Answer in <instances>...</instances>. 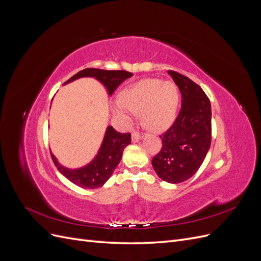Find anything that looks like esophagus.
Listing matches in <instances>:
<instances>
[{"label":"esophagus","mask_w":261,"mask_h":261,"mask_svg":"<svg viewBox=\"0 0 261 261\" xmlns=\"http://www.w3.org/2000/svg\"><path fill=\"white\" fill-rule=\"evenodd\" d=\"M140 139H141V135L139 133L134 132L132 134V141H133V143H137V141H139Z\"/></svg>","instance_id":"1"}]
</instances>
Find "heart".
<instances>
[{
  "instance_id": "heart-1",
  "label": "heart",
  "mask_w": 261,
  "mask_h": 261,
  "mask_svg": "<svg viewBox=\"0 0 261 261\" xmlns=\"http://www.w3.org/2000/svg\"><path fill=\"white\" fill-rule=\"evenodd\" d=\"M178 102V89L173 82L144 80L123 91L121 101L113 105V112L126 125L132 122L133 113H143L149 130L162 132L174 122Z\"/></svg>"
}]
</instances>
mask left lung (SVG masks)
Wrapping results in <instances>:
<instances>
[{
  "label": "left lung",
  "instance_id": "obj_1",
  "mask_svg": "<svg viewBox=\"0 0 261 261\" xmlns=\"http://www.w3.org/2000/svg\"><path fill=\"white\" fill-rule=\"evenodd\" d=\"M181 94L180 111L162 136L161 151L152 158L156 175L171 184L198 171L211 144V105L206 93L188 77L169 70Z\"/></svg>",
  "mask_w": 261,
  "mask_h": 261
}]
</instances>
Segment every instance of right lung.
<instances>
[{
	"mask_svg": "<svg viewBox=\"0 0 261 261\" xmlns=\"http://www.w3.org/2000/svg\"><path fill=\"white\" fill-rule=\"evenodd\" d=\"M133 74L126 70H106L99 68H86L75 74L64 84H69L83 77L96 78L106 87L109 96L124 81L132 77ZM130 144V134H122L116 132L112 126H108L103 140L98 150L96 156L82 168L69 169L62 165L55 155L51 152L52 160L55 167L73 184L83 187L94 189L103 186L106 181L111 177L112 173L120 163L124 149Z\"/></svg>",
	"mask_w": 261,
	"mask_h": 261,
	"instance_id": "right-lung-1",
	"label": "right lung"
}]
</instances>
